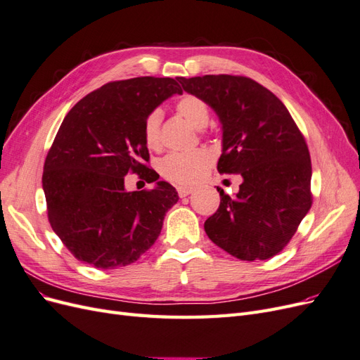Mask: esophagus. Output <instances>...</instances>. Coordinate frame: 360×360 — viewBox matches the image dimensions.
<instances>
[{
  "label": "esophagus",
  "instance_id": "esophagus-1",
  "mask_svg": "<svg viewBox=\"0 0 360 360\" xmlns=\"http://www.w3.org/2000/svg\"><path fill=\"white\" fill-rule=\"evenodd\" d=\"M177 192H179V197L180 198H184V197H188V195H191L193 192V188H191V186H179Z\"/></svg>",
  "mask_w": 360,
  "mask_h": 360
}]
</instances>
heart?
<instances>
[{
    "label": "heart",
    "instance_id": "1",
    "mask_svg": "<svg viewBox=\"0 0 360 360\" xmlns=\"http://www.w3.org/2000/svg\"><path fill=\"white\" fill-rule=\"evenodd\" d=\"M177 112L195 129H202L210 120V110L198 96L186 94L179 99L176 105ZM160 122L162 111H150L144 120L143 135L148 148L156 150L160 146ZM213 155L205 148L192 151H174L159 160V172L163 177L174 183L189 184L200 180L212 167Z\"/></svg>",
    "mask_w": 360,
    "mask_h": 360
}]
</instances>
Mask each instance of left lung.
I'll list each match as a JSON object with an SVG mask.
<instances>
[{
	"label": "left lung",
	"instance_id": "obj_1",
	"mask_svg": "<svg viewBox=\"0 0 360 360\" xmlns=\"http://www.w3.org/2000/svg\"><path fill=\"white\" fill-rule=\"evenodd\" d=\"M219 117L217 171L240 174L236 197L221 188L219 209L204 222L210 240L243 259H267L284 249L311 209V158L285 105L246 76L179 78Z\"/></svg>",
	"mask_w": 360,
	"mask_h": 360
}]
</instances>
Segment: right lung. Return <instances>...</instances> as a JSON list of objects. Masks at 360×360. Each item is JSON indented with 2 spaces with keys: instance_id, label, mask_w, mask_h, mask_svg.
<instances>
[{
  "instance_id": "right-lung-1",
  "label": "right lung",
  "mask_w": 360,
  "mask_h": 360,
  "mask_svg": "<svg viewBox=\"0 0 360 360\" xmlns=\"http://www.w3.org/2000/svg\"><path fill=\"white\" fill-rule=\"evenodd\" d=\"M172 78L141 76L108 82L86 94L64 117L43 167L48 219L72 255L97 269L132 264L160 234L163 217L179 201L176 188L157 181L150 191L127 193L124 176L149 182L143 126L172 94Z\"/></svg>"
}]
</instances>
